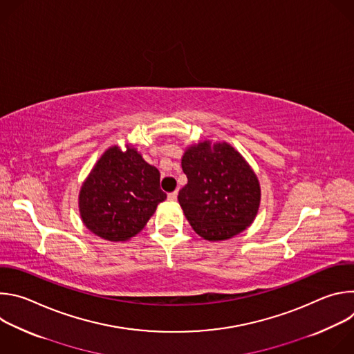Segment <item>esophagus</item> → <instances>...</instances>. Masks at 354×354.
Returning a JSON list of instances; mask_svg holds the SVG:
<instances>
[{
	"label": "esophagus",
	"mask_w": 354,
	"mask_h": 354,
	"mask_svg": "<svg viewBox=\"0 0 354 354\" xmlns=\"http://www.w3.org/2000/svg\"><path fill=\"white\" fill-rule=\"evenodd\" d=\"M176 197H178V192H176V190H175V192L168 193V200H169V201H175V200H176Z\"/></svg>",
	"instance_id": "esophagus-1"
}]
</instances>
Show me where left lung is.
I'll return each mask as SVG.
<instances>
[{"label": "left lung", "mask_w": 354, "mask_h": 354, "mask_svg": "<svg viewBox=\"0 0 354 354\" xmlns=\"http://www.w3.org/2000/svg\"><path fill=\"white\" fill-rule=\"evenodd\" d=\"M182 169L187 183L178 200L196 234L223 241L254 223L261 203L259 180L228 142L206 140L187 147Z\"/></svg>", "instance_id": "1"}]
</instances>
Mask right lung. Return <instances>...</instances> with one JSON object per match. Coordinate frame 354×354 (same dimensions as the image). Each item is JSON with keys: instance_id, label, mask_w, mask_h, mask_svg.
<instances>
[{"instance_id": "obj_1", "label": "right lung", "mask_w": 354, "mask_h": 354, "mask_svg": "<svg viewBox=\"0 0 354 354\" xmlns=\"http://www.w3.org/2000/svg\"><path fill=\"white\" fill-rule=\"evenodd\" d=\"M167 198L160 171L131 145L108 148L81 186V220L95 235L119 242L137 235Z\"/></svg>"}]
</instances>
